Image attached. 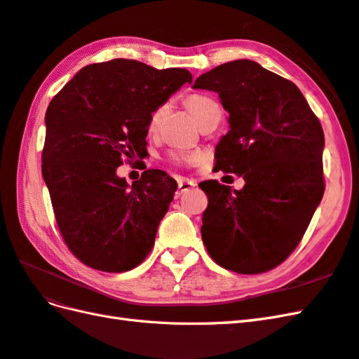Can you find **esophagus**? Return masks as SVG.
Wrapping results in <instances>:
<instances>
[{"instance_id": "34e87169", "label": "esophagus", "mask_w": 359, "mask_h": 359, "mask_svg": "<svg viewBox=\"0 0 359 359\" xmlns=\"http://www.w3.org/2000/svg\"><path fill=\"white\" fill-rule=\"evenodd\" d=\"M195 187V181L191 180H178V190H177V195H184L186 191H189L190 189Z\"/></svg>"}]
</instances>
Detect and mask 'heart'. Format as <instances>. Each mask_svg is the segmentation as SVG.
<instances>
[{"label": "heart", "instance_id": "1", "mask_svg": "<svg viewBox=\"0 0 359 359\" xmlns=\"http://www.w3.org/2000/svg\"><path fill=\"white\" fill-rule=\"evenodd\" d=\"M186 104L189 111L194 114V117L199 121L203 118L205 114H208L215 108H221L219 103H217L215 99L208 97V95L204 94H191L186 99ZM168 112V103H163L160 107H156L149 116V120H147V130L151 134H155L158 130L161 121ZM203 158V155L196 151H190V152H172L170 154V160L177 164H196Z\"/></svg>", "mask_w": 359, "mask_h": 359}]
</instances>
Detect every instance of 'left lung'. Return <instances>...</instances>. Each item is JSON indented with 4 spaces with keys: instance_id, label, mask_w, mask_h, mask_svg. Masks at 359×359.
Listing matches in <instances>:
<instances>
[{
    "instance_id": "8db88e82",
    "label": "left lung",
    "mask_w": 359,
    "mask_h": 359,
    "mask_svg": "<svg viewBox=\"0 0 359 359\" xmlns=\"http://www.w3.org/2000/svg\"><path fill=\"white\" fill-rule=\"evenodd\" d=\"M194 88L219 94L230 114L216 169L245 180L233 191L201 182L208 198L203 242L225 269L265 273L297 248L325 194L320 120L291 81L248 59L210 69Z\"/></svg>"
}]
</instances>
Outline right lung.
Wrapping results in <instances>:
<instances>
[{"mask_svg":"<svg viewBox=\"0 0 359 359\" xmlns=\"http://www.w3.org/2000/svg\"><path fill=\"white\" fill-rule=\"evenodd\" d=\"M184 83V68L112 59L83 67L50 102L42 177L64 242L86 266L123 273L151 252L177 181L147 169L128 186L116 170L143 158L151 112Z\"/></svg>","mask_w":359,"mask_h":359,"instance_id":"right-lung-1","label":"right lung"}]
</instances>
